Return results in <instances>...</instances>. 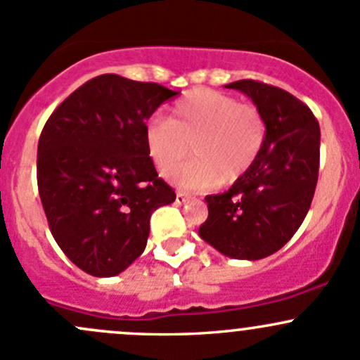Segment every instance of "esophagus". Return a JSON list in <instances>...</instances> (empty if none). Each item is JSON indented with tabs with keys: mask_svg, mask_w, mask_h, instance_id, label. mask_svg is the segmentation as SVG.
I'll return each instance as SVG.
<instances>
[{
	"mask_svg": "<svg viewBox=\"0 0 360 360\" xmlns=\"http://www.w3.org/2000/svg\"><path fill=\"white\" fill-rule=\"evenodd\" d=\"M188 200H190V195H188V193H184V191H177L176 193V202L177 203H184V202H188Z\"/></svg>",
	"mask_w": 360,
	"mask_h": 360,
	"instance_id": "esophagus-1",
	"label": "esophagus"
}]
</instances>
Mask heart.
Masks as SVG:
<instances>
[{
	"mask_svg": "<svg viewBox=\"0 0 360 360\" xmlns=\"http://www.w3.org/2000/svg\"><path fill=\"white\" fill-rule=\"evenodd\" d=\"M267 122L257 105L231 94L195 89L176 101L169 119L153 117L145 131L146 150L162 174L189 154L190 165L169 173L186 188L233 184L245 176L266 145Z\"/></svg>",
	"mask_w": 360,
	"mask_h": 360,
	"instance_id": "1",
	"label": "heart"
}]
</instances>
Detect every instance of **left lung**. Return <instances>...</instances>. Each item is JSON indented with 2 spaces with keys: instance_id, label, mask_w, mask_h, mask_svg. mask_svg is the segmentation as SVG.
<instances>
[{
  "instance_id": "obj_1",
  "label": "left lung",
  "mask_w": 360,
  "mask_h": 360,
  "mask_svg": "<svg viewBox=\"0 0 360 360\" xmlns=\"http://www.w3.org/2000/svg\"><path fill=\"white\" fill-rule=\"evenodd\" d=\"M252 98L267 122L266 145L252 169L221 195L207 196L198 234L224 255L259 260L297 233L319 176V122L288 91L241 79L224 86Z\"/></svg>"
}]
</instances>
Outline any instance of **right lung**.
I'll use <instances>...</instances> for the list:
<instances>
[{
    "mask_svg": "<svg viewBox=\"0 0 360 360\" xmlns=\"http://www.w3.org/2000/svg\"><path fill=\"white\" fill-rule=\"evenodd\" d=\"M177 93L103 74L62 101L37 143V190L62 252L108 278L143 253L151 212L176 200L146 150V120Z\"/></svg>",
    "mask_w": 360,
    "mask_h": 360,
    "instance_id": "add662e5",
    "label": "right lung"
}]
</instances>
